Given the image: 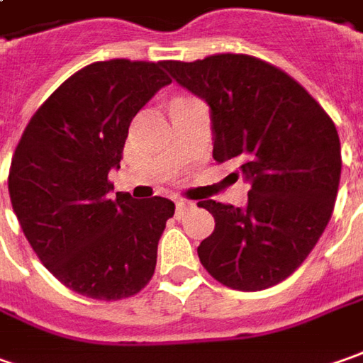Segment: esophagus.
Returning a JSON list of instances; mask_svg holds the SVG:
<instances>
[{
    "label": "esophagus",
    "instance_id": "34e87169",
    "mask_svg": "<svg viewBox=\"0 0 363 363\" xmlns=\"http://www.w3.org/2000/svg\"><path fill=\"white\" fill-rule=\"evenodd\" d=\"M194 208V203L191 201H187V199H176V213L177 216H184L187 210H191Z\"/></svg>",
    "mask_w": 363,
    "mask_h": 363
}]
</instances>
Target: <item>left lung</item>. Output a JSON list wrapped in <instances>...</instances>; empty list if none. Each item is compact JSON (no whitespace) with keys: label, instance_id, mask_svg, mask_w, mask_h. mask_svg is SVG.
<instances>
[{"label":"left lung","instance_id":"left-lung-1","mask_svg":"<svg viewBox=\"0 0 363 363\" xmlns=\"http://www.w3.org/2000/svg\"><path fill=\"white\" fill-rule=\"evenodd\" d=\"M182 87L210 106L213 160L238 164L247 206L198 201L216 230L201 266L240 291L276 286L310 255L334 211L342 152L334 121L294 77L242 53L164 62Z\"/></svg>","mask_w":363,"mask_h":363}]
</instances>
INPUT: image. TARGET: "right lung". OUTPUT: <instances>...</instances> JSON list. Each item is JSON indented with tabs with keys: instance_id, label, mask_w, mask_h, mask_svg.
Returning <instances> with one entry per match:
<instances>
[{
	"instance_id": "obj_1",
	"label": "right lung",
	"mask_w": 363,
	"mask_h": 363,
	"mask_svg": "<svg viewBox=\"0 0 363 363\" xmlns=\"http://www.w3.org/2000/svg\"><path fill=\"white\" fill-rule=\"evenodd\" d=\"M164 62L109 60L79 69L41 106L17 143L9 198L41 264L94 300H121L152 279L174 201L133 199L108 182L131 119L172 79Z\"/></svg>"
}]
</instances>
